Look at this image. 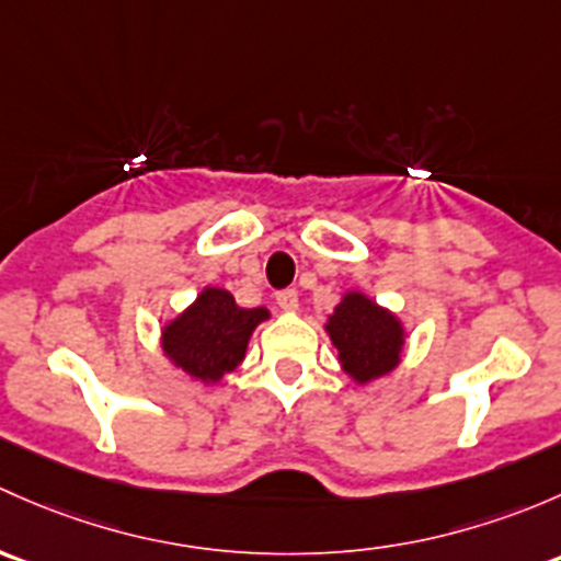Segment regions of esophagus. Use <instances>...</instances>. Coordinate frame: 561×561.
I'll list each match as a JSON object with an SVG mask.
<instances>
[{
  "instance_id": "1",
  "label": "esophagus",
  "mask_w": 561,
  "mask_h": 561,
  "mask_svg": "<svg viewBox=\"0 0 561 561\" xmlns=\"http://www.w3.org/2000/svg\"><path fill=\"white\" fill-rule=\"evenodd\" d=\"M275 302H278V308L283 310V313H294V310L299 308V297L294 288H286V291L275 294Z\"/></svg>"
}]
</instances>
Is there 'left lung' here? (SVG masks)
Listing matches in <instances>:
<instances>
[{"mask_svg":"<svg viewBox=\"0 0 561 561\" xmlns=\"http://www.w3.org/2000/svg\"><path fill=\"white\" fill-rule=\"evenodd\" d=\"M323 332L337 348L340 369L356 386H367L394 373L410 337L405 321L394 310L378 305L359 288H351L340 297L323 321Z\"/></svg>","mask_w":561,"mask_h":561,"instance_id":"left-lung-1","label":"left lung"}]
</instances>
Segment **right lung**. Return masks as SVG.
<instances>
[{"mask_svg": "<svg viewBox=\"0 0 561 561\" xmlns=\"http://www.w3.org/2000/svg\"><path fill=\"white\" fill-rule=\"evenodd\" d=\"M264 321L267 308H240L232 291L205 286L192 305L161 323V354L186 378L216 386L242 365L253 329Z\"/></svg>", "mask_w": 561, "mask_h": 561, "instance_id": "1", "label": "right lung"}]
</instances>
